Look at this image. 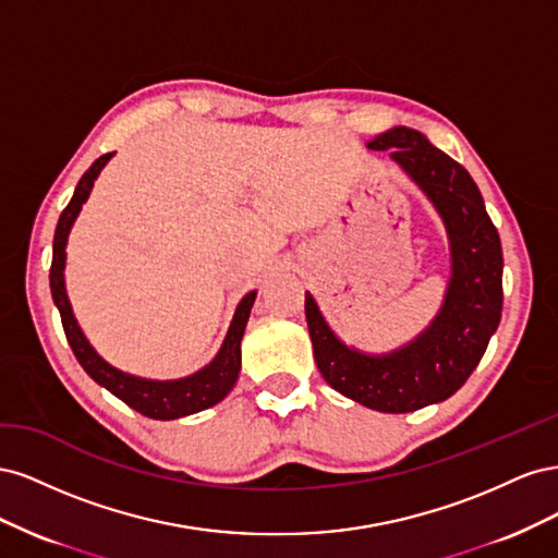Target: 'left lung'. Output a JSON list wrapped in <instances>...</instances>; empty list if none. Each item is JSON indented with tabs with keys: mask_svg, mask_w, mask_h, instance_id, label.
Masks as SVG:
<instances>
[{
	"mask_svg": "<svg viewBox=\"0 0 558 558\" xmlns=\"http://www.w3.org/2000/svg\"><path fill=\"white\" fill-rule=\"evenodd\" d=\"M391 158L445 218L451 242V281L430 328L388 356H365L344 347L326 326L312 295L305 316L318 373L369 410L404 414L447 400L482 361L502 312V248L482 193L463 165L435 148L424 134L393 128L367 144Z\"/></svg>",
	"mask_w": 558,
	"mask_h": 558,
	"instance_id": "obj_1",
	"label": "left lung"
}]
</instances>
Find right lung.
I'll use <instances>...</instances> for the list:
<instances>
[{
	"instance_id": "add662e5",
	"label": "right lung",
	"mask_w": 558,
	"mask_h": 558,
	"mask_svg": "<svg viewBox=\"0 0 558 558\" xmlns=\"http://www.w3.org/2000/svg\"><path fill=\"white\" fill-rule=\"evenodd\" d=\"M111 156L113 154L99 156L90 165V170L81 177L76 191H74V197L70 199V205H66L64 211L60 214L56 238H53V263H50V293H53V302L60 310L66 342H70L81 367L86 369V373L97 384H102L107 391H111L116 398H121L125 404H130L132 410H137L140 414H144L148 418L167 421V418L189 416V414L211 408V404H216V402H221L230 393L234 381H238L240 365H242L240 342H242L248 312L253 307V300H256V293H248L240 302V307H238V312H234V318H232L221 351H218V356L205 369H199L197 375L177 379V381H150V379L125 375V373H121V369H116L99 359L95 349L88 344L86 337H83L81 328L76 326L72 305L64 293L62 269H64L66 234H70L72 223L78 216L83 202L88 199L97 174L102 172V167L109 162Z\"/></svg>"
}]
</instances>
